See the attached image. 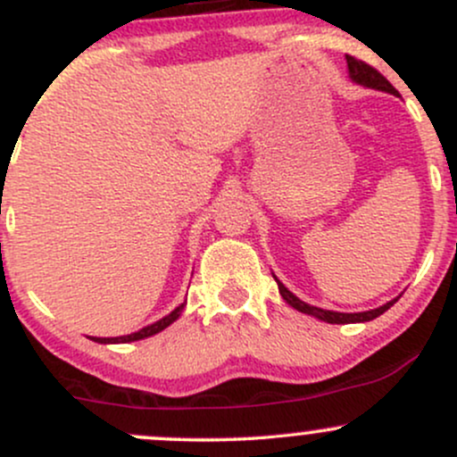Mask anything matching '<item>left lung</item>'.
Segmentation results:
<instances>
[{"instance_id": "left-lung-1", "label": "left lung", "mask_w": 457, "mask_h": 457, "mask_svg": "<svg viewBox=\"0 0 457 457\" xmlns=\"http://www.w3.org/2000/svg\"><path fill=\"white\" fill-rule=\"evenodd\" d=\"M345 62H348V72H350V79H353L354 83H359V86H365V87H371V90H380V92H389L393 96H397V90L391 86L389 81H386L385 77L380 75L378 71H376L374 66L365 64L363 60H356L353 55H345ZM277 286H279V292L283 296V301L287 303V305H292L296 309V312L301 313H307V316H313L318 320H324V322L328 324H353V322H370V320L378 318L380 313H385L386 309L393 307L397 303V298H393V301L386 303V305H382L378 309H371V312H361V313H342V312H328V309H320V307H313V305H307L305 301H301V298L292 295L290 290H287L283 283L277 279Z\"/></svg>"}]
</instances>
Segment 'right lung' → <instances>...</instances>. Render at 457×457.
Masks as SVG:
<instances>
[{
	"mask_svg": "<svg viewBox=\"0 0 457 457\" xmlns=\"http://www.w3.org/2000/svg\"><path fill=\"white\" fill-rule=\"evenodd\" d=\"M182 309H185V303H182L180 307H176L174 312L170 313V316L156 320L154 324H148V327H144L141 330H137V333L122 335V337H90V339H94V342H98V344H129V342H139V339H145V337H150V335L161 333L162 328H167L171 322H176V320L180 318Z\"/></svg>",
	"mask_w": 457,
	"mask_h": 457,
	"instance_id": "add662e5",
	"label": "right lung"
}]
</instances>
